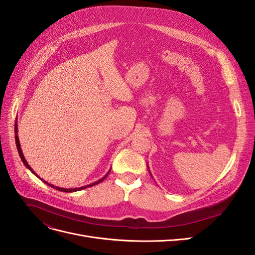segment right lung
I'll list each match as a JSON object with an SVG mask.
<instances>
[{
    "label": "right lung",
    "instance_id": "add662e5",
    "mask_svg": "<svg viewBox=\"0 0 255 255\" xmlns=\"http://www.w3.org/2000/svg\"><path fill=\"white\" fill-rule=\"evenodd\" d=\"M14 134H16V136H14V139H16V144H17V149H18V153H19V155H20V157H21V160L23 161V164L25 165V167L28 169V170H30V172H33L36 176H38L36 173H35V171L33 170L32 168H30V166L28 165V163L26 161V159H25V157H24V155H23V153H22V150H21V145H20V141H19V137H18V125H17V122H16V125H14ZM111 172V170L107 172L102 179H100V180H98L97 182H95V183H91V184H89V185H86V186H83V187H79V188H61V187H57V186H54V185H52V184H49L48 182H45L44 180H42V179H40L39 176V179L41 180V181H43L45 184L47 185H49V186H51L52 188H55V189H57V190H59V191H64V192H73V191H78V190H83V189H85V188H87V187H91V186H94V185H97V184H99V183H101L105 177L109 175V173Z\"/></svg>",
    "mask_w": 255,
    "mask_h": 255
}]
</instances>
